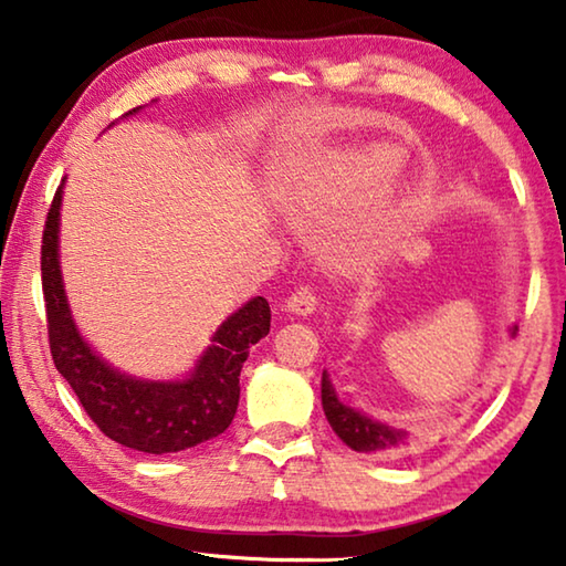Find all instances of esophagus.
<instances>
[{"mask_svg":"<svg viewBox=\"0 0 566 566\" xmlns=\"http://www.w3.org/2000/svg\"><path fill=\"white\" fill-rule=\"evenodd\" d=\"M284 306L292 314H302V317H306V314H312L314 310H317V294H314L312 286L302 284V286H296Z\"/></svg>","mask_w":566,"mask_h":566,"instance_id":"34e87169","label":"esophagus"}]
</instances>
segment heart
Returning <instances> with one entry per match:
<instances>
[{"label":"heart","instance_id":"obj_1","mask_svg":"<svg viewBox=\"0 0 566 566\" xmlns=\"http://www.w3.org/2000/svg\"><path fill=\"white\" fill-rule=\"evenodd\" d=\"M397 159L389 151H367V155H357L349 161V175L354 185L361 189H379L385 181L395 175Z\"/></svg>","mask_w":566,"mask_h":566}]
</instances>
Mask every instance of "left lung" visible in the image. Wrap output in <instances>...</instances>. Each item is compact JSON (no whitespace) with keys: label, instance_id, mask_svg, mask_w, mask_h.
Wrapping results in <instances>:
<instances>
[{"label":"left lung","instance_id":"1","mask_svg":"<svg viewBox=\"0 0 566 566\" xmlns=\"http://www.w3.org/2000/svg\"><path fill=\"white\" fill-rule=\"evenodd\" d=\"M512 334H516V327L512 329ZM322 407L334 432H337L342 442L352 447L354 452L395 457L401 454V449L409 447V439L405 432H397V429L381 424V421L364 417L361 411L339 401L327 371L322 375Z\"/></svg>","mask_w":566,"mask_h":566}]
</instances>
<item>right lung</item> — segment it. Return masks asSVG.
I'll return each mask as SVG.
<instances>
[{
  "label": "right lung",
  "mask_w": 566,
  "mask_h": 566,
  "mask_svg": "<svg viewBox=\"0 0 566 566\" xmlns=\"http://www.w3.org/2000/svg\"><path fill=\"white\" fill-rule=\"evenodd\" d=\"M137 112V109H132ZM129 112V114H132ZM56 187L42 232V292L54 367L74 389L90 419L114 442L147 454L181 452L209 442L232 424L239 405V371L249 347L270 334V302L254 296L212 337V347L185 381H142L114 371L76 332L66 306L60 254Z\"/></svg>",
  "instance_id": "obj_1"
}]
</instances>
